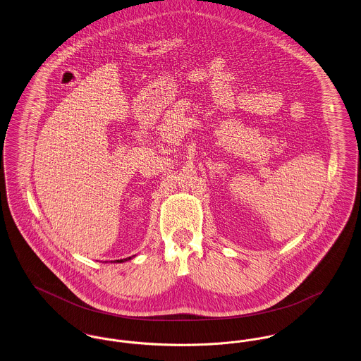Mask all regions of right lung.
<instances>
[{
	"label": "right lung",
	"mask_w": 361,
	"mask_h": 361,
	"mask_svg": "<svg viewBox=\"0 0 361 361\" xmlns=\"http://www.w3.org/2000/svg\"><path fill=\"white\" fill-rule=\"evenodd\" d=\"M132 257H129V258H125V259H116L115 262H123V261H128V259H130Z\"/></svg>",
	"instance_id": "right-lung-1"
}]
</instances>
